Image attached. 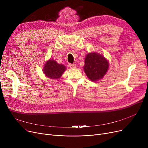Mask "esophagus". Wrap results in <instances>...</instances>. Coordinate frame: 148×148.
<instances>
[{
    "mask_svg": "<svg viewBox=\"0 0 148 148\" xmlns=\"http://www.w3.org/2000/svg\"><path fill=\"white\" fill-rule=\"evenodd\" d=\"M68 66L69 67V68H71V69H74V68H77L76 65H75V64H68Z\"/></svg>",
    "mask_w": 148,
    "mask_h": 148,
    "instance_id": "obj_1",
    "label": "esophagus"
}]
</instances>
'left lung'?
Segmentation results:
<instances>
[{"label": "left lung", "instance_id": "1", "mask_svg": "<svg viewBox=\"0 0 148 148\" xmlns=\"http://www.w3.org/2000/svg\"><path fill=\"white\" fill-rule=\"evenodd\" d=\"M109 68L108 60L101 54L89 53L84 59V71L91 81L96 82L102 79Z\"/></svg>", "mask_w": 148, "mask_h": 148}]
</instances>
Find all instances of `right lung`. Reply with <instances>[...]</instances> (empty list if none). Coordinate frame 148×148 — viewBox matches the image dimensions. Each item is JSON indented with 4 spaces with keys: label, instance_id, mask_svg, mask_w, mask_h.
Listing matches in <instances>:
<instances>
[{
    "label": "right lung",
    "instance_id": "add662e5",
    "mask_svg": "<svg viewBox=\"0 0 148 148\" xmlns=\"http://www.w3.org/2000/svg\"><path fill=\"white\" fill-rule=\"evenodd\" d=\"M66 68L64 65L59 64L52 59L47 60L42 71L45 75L49 79H59L65 72Z\"/></svg>",
    "mask_w": 148,
    "mask_h": 148
}]
</instances>
